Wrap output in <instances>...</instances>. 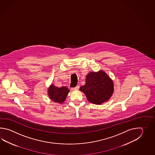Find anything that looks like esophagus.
Listing matches in <instances>:
<instances>
[{
    "label": "esophagus",
    "instance_id": "34e87169",
    "mask_svg": "<svg viewBox=\"0 0 155 155\" xmlns=\"http://www.w3.org/2000/svg\"><path fill=\"white\" fill-rule=\"evenodd\" d=\"M79 89V86L77 85L76 87H73L72 88V90H78Z\"/></svg>",
    "mask_w": 155,
    "mask_h": 155
}]
</instances>
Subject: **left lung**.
<instances>
[{
    "label": "left lung",
    "instance_id": "obj_1",
    "mask_svg": "<svg viewBox=\"0 0 155 155\" xmlns=\"http://www.w3.org/2000/svg\"><path fill=\"white\" fill-rule=\"evenodd\" d=\"M80 90L85 94L89 102L100 105L107 101L114 92L113 82L103 71L89 73L86 78L85 85Z\"/></svg>",
    "mask_w": 155,
    "mask_h": 155
}]
</instances>
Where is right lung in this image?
I'll return each mask as SVG.
<instances>
[{"label":"right lung","mask_w":155,"mask_h":155,"mask_svg":"<svg viewBox=\"0 0 155 155\" xmlns=\"http://www.w3.org/2000/svg\"><path fill=\"white\" fill-rule=\"evenodd\" d=\"M69 91V90L65 86L58 88L54 85H51L49 89L48 94L50 98L54 101L63 103L65 100Z\"/></svg>","instance_id":"right-lung-1"}]
</instances>
